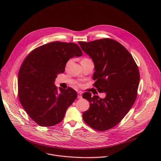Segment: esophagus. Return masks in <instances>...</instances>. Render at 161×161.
Returning a JSON list of instances; mask_svg holds the SVG:
<instances>
[{"instance_id":"esophagus-1","label":"esophagus","mask_w":161,"mask_h":161,"mask_svg":"<svg viewBox=\"0 0 161 161\" xmlns=\"http://www.w3.org/2000/svg\"><path fill=\"white\" fill-rule=\"evenodd\" d=\"M78 97L79 99L82 98V92H78Z\"/></svg>"}]
</instances>
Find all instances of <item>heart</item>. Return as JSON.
<instances>
[{
	"label": "heart",
	"instance_id": "b5f03b06",
	"mask_svg": "<svg viewBox=\"0 0 161 161\" xmlns=\"http://www.w3.org/2000/svg\"><path fill=\"white\" fill-rule=\"evenodd\" d=\"M90 60V59H89V58H88L85 57V58H83L82 59V60H81V61H83V60ZM71 62H72V59H69V60H68L67 61V62H66V64H65V68H67L69 65V64L71 63ZM78 85L79 86H80L83 85H82V83H78Z\"/></svg>",
	"mask_w": 161,
	"mask_h": 161
}]
</instances>
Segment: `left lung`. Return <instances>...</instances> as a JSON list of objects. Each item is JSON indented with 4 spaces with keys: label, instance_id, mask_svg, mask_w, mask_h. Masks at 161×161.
Segmentation results:
<instances>
[{
    "label": "left lung",
    "instance_id": "left-lung-1",
    "mask_svg": "<svg viewBox=\"0 0 161 161\" xmlns=\"http://www.w3.org/2000/svg\"><path fill=\"white\" fill-rule=\"evenodd\" d=\"M81 49L95 65L93 85L104 99L85 92L83 97L90 103L83 113L85 122L99 131L117 125L133 106L137 95L140 72L129 51L118 41L104 38L90 42L79 41Z\"/></svg>",
    "mask_w": 161,
    "mask_h": 161
}]
</instances>
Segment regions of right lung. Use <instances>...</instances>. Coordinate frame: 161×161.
<instances>
[{
  "label": "right lung",
  "mask_w": 161,
  "mask_h": 161,
  "mask_svg": "<svg viewBox=\"0 0 161 161\" xmlns=\"http://www.w3.org/2000/svg\"><path fill=\"white\" fill-rule=\"evenodd\" d=\"M81 55L77 44L55 41L36 48L24 59L18 73V98L37 125L51 127L59 124L77 98L72 88L58 90L53 83L57 75L64 72L69 59Z\"/></svg>",
  "instance_id": "right-lung-1"
}]
</instances>
